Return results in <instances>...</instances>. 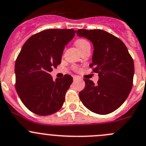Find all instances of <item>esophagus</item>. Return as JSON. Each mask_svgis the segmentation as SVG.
Returning a JSON list of instances; mask_svg holds the SVG:
<instances>
[{"mask_svg": "<svg viewBox=\"0 0 146 146\" xmlns=\"http://www.w3.org/2000/svg\"><path fill=\"white\" fill-rule=\"evenodd\" d=\"M77 78H78V77L77 76H73V81H76V80H77Z\"/></svg>", "mask_w": 146, "mask_h": 146, "instance_id": "obj_1", "label": "esophagus"}]
</instances>
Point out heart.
<instances>
[{
    "label": "heart",
    "instance_id": "b5f03b06",
    "mask_svg": "<svg viewBox=\"0 0 146 146\" xmlns=\"http://www.w3.org/2000/svg\"><path fill=\"white\" fill-rule=\"evenodd\" d=\"M75 44L81 52L84 50V49L87 48V47H91L89 42L86 39H84V38H79V39H76V42H75Z\"/></svg>",
    "mask_w": 146,
    "mask_h": 146
}]
</instances>
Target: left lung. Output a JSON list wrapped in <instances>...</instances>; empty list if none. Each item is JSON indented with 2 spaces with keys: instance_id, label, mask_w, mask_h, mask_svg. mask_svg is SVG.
Instances as JSON below:
<instances>
[{
  "instance_id": "1",
  "label": "left lung",
  "mask_w": 146,
  "mask_h": 146,
  "mask_svg": "<svg viewBox=\"0 0 146 146\" xmlns=\"http://www.w3.org/2000/svg\"><path fill=\"white\" fill-rule=\"evenodd\" d=\"M76 34L93 43L90 68L99 74L97 84L84 78L85 88L79 92L84 105L99 114H107L119 108L133 85L134 62L121 39L102 29H78Z\"/></svg>"
}]
</instances>
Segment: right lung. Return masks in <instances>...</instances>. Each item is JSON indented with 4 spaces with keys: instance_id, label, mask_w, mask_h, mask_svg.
<instances>
[{
    "instance_id": "obj_1",
    "label": "right lung",
    "mask_w": 146,
    "mask_h": 146,
    "mask_svg": "<svg viewBox=\"0 0 146 146\" xmlns=\"http://www.w3.org/2000/svg\"><path fill=\"white\" fill-rule=\"evenodd\" d=\"M73 29H50L30 36L15 62L16 90L23 104L46 116L60 110L73 82L70 75L53 81L50 73L61 62L62 52L74 36Z\"/></svg>"
}]
</instances>
